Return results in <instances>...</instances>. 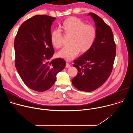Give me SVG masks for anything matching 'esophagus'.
Masks as SVG:
<instances>
[{
  "label": "esophagus",
  "mask_w": 133,
  "mask_h": 133,
  "mask_svg": "<svg viewBox=\"0 0 133 133\" xmlns=\"http://www.w3.org/2000/svg\"><path fill=\"white\" fill-rule=\"evenodd\" d=\"M70 67V64H69V63H66V68H69V67Z\"/></svg>",
  "instance_id": "1"
}]
</instances>
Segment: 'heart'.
<instances>
[{
  "instance_id": "1",
  "label": "heart",
  "mask_w": 133,
  "mask_h": 133,
  "mask_svg": "<svg viewBox=\"0 0 133 133\" xmlns=\"http://www.w3.org/2000/svg\"><path fill=\"white\" fill-rule=\"evenodd\" d=\"M61 30L68 36H70L68 47L63 48L58 53L60 57L70 61L77 56L79 51L85 53L94 45L97 37L96 27L86 24L81 19L71 17L65 19L60 25ZM50 42L56 48L63 45V35L61 32L54 30L50 34Z\"/></svg>"
}]
</instances>
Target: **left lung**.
<instances>
[{"instance_id": "left-lung-1", "label": "left lung", "mask_w": 133, "mask_h": 133, "mask_svg": "<svg viewBox=\"0 0 133 133\" xmlns=\"http://www.w3.org/2000/svg\"><path fill=\"white\" fill-rule=\"evenodd\" d=\"M97 31L93 46L79 58L74 61L73 66L77 75L71 80L77 89L92 91L101 87L108 78L113 68L116 56V44L109 26L96 14L89 12Z\"/></svg>"}]
</instances>
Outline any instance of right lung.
<instances>
[{
  "mask_svg": "<svg viewBox=\"0 0 133 133\" xmlns=\"http://www.w3.org/2000/svg\"><path fill=\"white\" fill-rule=\"evenodd\" d=\"M55 19L45 15L34 16L21 25L15 38L16 68L24 84L37 91L51 87L57 74L66 66L61 58L49 62L54 54L50 29Z\"/></svg>",
  "mask_w": 133,
  "mask_h": 133,
  "instance_id": "add662e5",
  "label": "right lung"
}]
</instances>
